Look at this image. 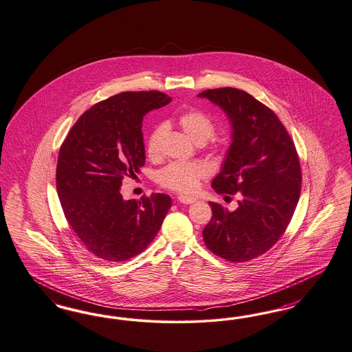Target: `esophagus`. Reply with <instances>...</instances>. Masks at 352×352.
Here are the masks:
<instances>
[{"mask_svg":"<svg viewBox=\"0 0 352 352\" xmlns=\"http://www.w3.org/2000/svg\"><path fill=\"white\" fill-rule=\"evenodd\" d=\"M178 200H179V203H183V204H192V203L197 201L195 197H184V195H179Z\"/></svg>","mask_w":352,"mask_h":352,"instance_id":"obj_1","label":"esophagus"}]
</instances>
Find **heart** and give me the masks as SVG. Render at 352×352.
Returning a JSON list of instances; mask_svg holds the SVG:
<instances>
[{
  "mask_svg": "<svg viewBox=\"0 0 352 352\" xmlns=\"http://www.w3.org/2000/svg\"><path fill=\"white\" fill-rule=\"evenodd\" d=\"M178 126L195 144H204L210 140L214 133V123L207 113L199 110H187L179 113L177 118ZM165 126L157 124L152 128L146 139V153L151 158L160 155V144L164 136ZM206 170L197 164L173 162L157 173V182L162 187L177 191L181 194H191L199 186L200 179L204 177Z\"/></svg>",
  "mask_w": 352,
  "mask_h": 352,
  "instance_id": "b5f03b06",
  "label": "heart"
}]
</instances>
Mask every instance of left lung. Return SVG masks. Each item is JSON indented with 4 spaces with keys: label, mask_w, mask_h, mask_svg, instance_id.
Listing matches in <instances>:
<instances>
[{
    "label": "left lung",
    "mask_w": 352,
    "mask_h": 352,
    "mask_svg": "<svg viewBox=\"0 0 352 352\" xmlns=\"http://www.w3.org/2000/svg\"><path fill=\"white\" fill-rule=\"evenodd\" d=\"M197 97L217 104L232 126V144L212 187L241 197L233 212L210 203L203 239L212 253L246 262L270 250L294 216L301 190L295 144L275 113L243 90L208 89Z\"/></svg>",
    "instance_id": "1"
}]
</instances>
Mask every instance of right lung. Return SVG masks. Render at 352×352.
<instances>
[{"label":"right lung","instance_id":"right-lung-1","mask_svg":"<svg viewBox=\"0 0 352 352\" xmlns=\"http://www.w3.org/2000/svg\"><path fill=\"white\" fill-rule=\"evenodd\" d=\"M171 98L161 91H126L98 102L72 126L58 153L57 195L86 249L123 262L155 239L171 197L152 194L124 200L120 187L145 164L142 119Z\"/></svg>","mask_w":352,"mask_h":352}]
</instances>
